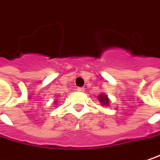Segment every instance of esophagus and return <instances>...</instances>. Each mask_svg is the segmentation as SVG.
Masks as SVG:
<instances>
[{
	"instance_id": "esophagus-1",
	"label": "esophagus",
	"mask_w": 160,
	"mask_h": 160,
	"mask_svg": "<svg viewBox=\"0 0 160 160\" xmlns=\"http://www.w3.org/2000/svg\"><path fill=\"white\" fill-rule=\"evenodd\" d=\"M84 88H83V87H81V88H78V90H79V91H84Z\"/></svg>"
}]
</instances>
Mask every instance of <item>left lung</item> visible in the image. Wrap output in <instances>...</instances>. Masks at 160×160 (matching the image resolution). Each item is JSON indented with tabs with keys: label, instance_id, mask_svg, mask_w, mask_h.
<instances>
[{
	"label": "left lung",
	"instance_id": "obj_1",
	"mask_svg": "<svg viewBox=\"0 0 160 160\" xmlns=\"http://www.w3.org/2000/svg\"><path fill=\"white\" fill-rule=\"evenodd\" d=\"M98 99L102 106H109V99L105 93H100L98 96Z\"/></svg>",
	"mask_w": 160,
	"mask_h": 160
}]
</instances>
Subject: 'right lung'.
Instances as JSON below:
<instances>
[{
	"mask_svg": "<svg viewBox=\"0 0 160 160\" xmlns=\"http://www.w3.org/2000/svg\"><path fill=\"white\" fill-rule=\"evenodd\" d=\"M54 104H57V102H56V101H55V102H54Z\"/></svg>",
	"mask_w": 160,
	"mask_h": 160,
	"instance_id": "right-lung-1",
	"label": "right lung"
}]
</instances>
